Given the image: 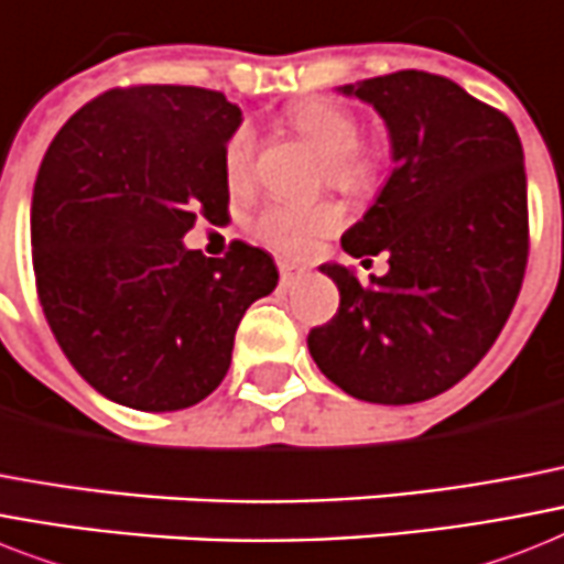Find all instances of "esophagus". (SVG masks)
<instances>
[{"instance_id": "obj_1", "label": "esophagus", "mask_w": 564, "mask_h": 564, "mask_svg": "<svg viewBox=\"0 0 564 564\" xmlns=\"http://www.w3.org/2000/svg\"><path fill=\"white\" fill-rule=\"evenodd\" d=\"M278 269H281L283 286H295L297 281H304V278H306L304 267H295V263H286V260H281V263H278Z\"/></svg>"}]
</instances>
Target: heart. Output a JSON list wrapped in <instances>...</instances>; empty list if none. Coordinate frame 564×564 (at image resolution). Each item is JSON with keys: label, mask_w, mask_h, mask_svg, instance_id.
<instances>
[{"label": "heart", "mask_w": 564, "mask_h": 564, "mask_svg": "<svg viewBox=\"0 0 564 564\" xmlns=\"http://www.w3.org/2000/svg\"><path fill=\"white\" fill-rule=\"evenodd\" d=\"M292 130L310 141L315 153L327 162V178L341 191H368L379 176L377 153L361 148V121L341 104L306 100L290 112ZM258 132L251 123H240L223 148V171L231 191H242L254 178ZM341 223L336 205L267 203L251 219V231L263 242L286 254H304L318 237H327Z\"/></svg>", "instance_id": "heart-1"}]
</instances>
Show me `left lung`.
<instances>
[{
    "label": "left lung",
    "instance_id": "8db88e82",
    "mask_svg": "<svg viewBox=\"0 0 564 564\" xmlns=\"http://www.w3.org/2000/svg\"><path fill=\"white\" fill-rule=\"evenodd\" d=\"M377 109L393 173L347 228L354 258L388 254V274L359 283L324 263L338 313L310 329V354L356 400L409 405L457 386L519 297L528 267V176L510 118L455 80L393 72L341 86ZM365 263V260H361Z\"/></svg>",
    "mask_w": 564,
    "mask_h": 564
}]
</instances>
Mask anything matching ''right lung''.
<instances>
[{"label": "right lung", "instance_id": "1", "mask_svg": "<svg viewBox=\"0 0 564 564\" xmlns=\"http://www.w3.org/2000/svg\"><path fill=\"white\" fill-rule=\"evenodd\" d=\"M242 112L199 86L109 89L48 144L31 199L36 295L75 370L107 400L178 411L226 379L240 318L278 286L272 254L185 249L228 210L223 148Z\"/></svg>", "mask_w": 564, "mask_h": 564}]
</instances>
